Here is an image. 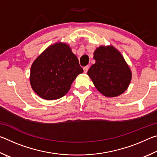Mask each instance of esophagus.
Returning <instances> with one entry per match:
<instances>
[{
	"label": "esophagus",
	"instance_id": "esophagus-1",
	"mask_svg": "<svg viewBox=\"0 0 157 157\" xmlns=\"http://www.w3.org/2000/svg\"><path fill=\"white\" fill-rule=\"evenodd\" d=\"M89 66H85V67H84V72L85 73H86L87 71H88V70H89Z\"/></svg>",
	"mask_w": 157,
	"mask_h": 157
}]
</instances>
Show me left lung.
Here are the masks:
<instances>
[{"label": "left lung", "mask_w": 157, "mask_h": 157, "mask_svg": "<svg viewBox=\"0 0 157 157\" xmlns=\"http://www.w3.org/2000/svg\"><path fill=\"white\" fill-rule=\"evenodd\" d=\"M95 63L88 71L98 91L106 97H116L126 91L132 79L131 70L121 53L112 46L95 50Z\"/></svg>", "instance_id": "obj_1"}]
</instances>
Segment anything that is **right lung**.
Returning <instances> with one entry per match:
<instances>
[{
	"label": "right lung",
	"mask_w": 157,
	"mask_h": 157,
	"mask_svg": "<svg viewBox=\"0 0 157 157\" xmlns=\"http://www.w3.org/2000/svg\"><path fill=\"white\" fill-rule=\"evenodd\" d=\"M83 73L68 44H52L34 61L30 81L33 91L45 100H57L67 94L73 82Z\"/></svg>",
	"instance_id": "obj_1"
}]
</instances>
